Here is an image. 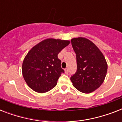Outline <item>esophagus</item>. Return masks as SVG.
<instances>
[{"mask_svg": "<svg viewBox=\"0 0 122 122\" xmlns=\"http://www.w3.org/2000/svg\"><path fill=\"white\" fill-rule=\"evenodd\" d=\"M68 71H69V69L68 68H66L65 69V73H68Z\"/></svg>", "mask_w": 122, "mask_h": 122, "instance_id": "34e87169", "label": "esophagus"}]
</instances>
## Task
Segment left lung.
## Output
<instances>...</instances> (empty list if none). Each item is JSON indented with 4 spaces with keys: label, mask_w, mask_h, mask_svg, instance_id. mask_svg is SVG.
<instances>
[{
    "label": "left lung",
    "mask_w": 122,
    "mask_h": 122,
    "mask_svg": "<svg viewBox=\"0 0 122 122\" xmlns=\"http://www.w3.org/2000/svg\"><path fill=\"white\" fill-rule=\"evenodd\" d=\"M71 41L76 53L77 70L70 80L77 90L89 94L103 83L108 70L107 62L99 49L89 39L78 37Z\"/></svg>",
    "instance_id": "1"
}]
</instances>
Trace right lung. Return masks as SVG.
Returning <instances> with one entry per match:
<instances>
[{"mask_svg": "<svg viewBox=\"0 0 122 122\" xmlns=\"http://www.w3.org/2000/svg\"><path fill=\"white\" fill-rule=\"evenodd\" d=\"M70 43L69 41L51 38L30 50L22 65L23 76L30 88L37 92L45 93L55 87L64 73L57 55Z\"/></svg>", "mask_w": 122, "mask_h": 122, "instance_id": "add662e5", "label": "right lung"}]
</instances>
